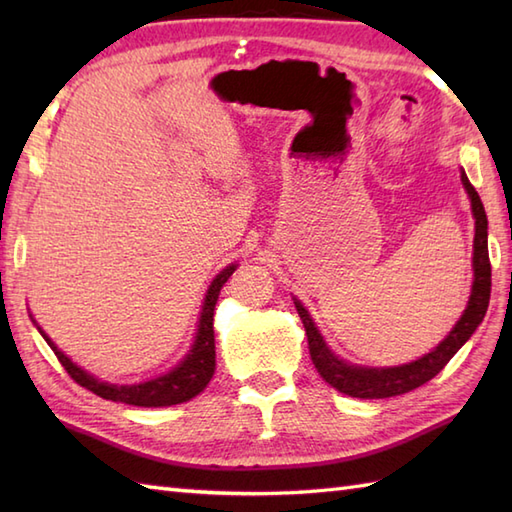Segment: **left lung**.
Instances as JSON below:
<instances>
[{
  "label": "left lung",
  "mask_w": 512,
  "mask_h": 512,
  "mask_svg": "<svg viewBox=\"0 0 512 512\" xmlns=\"http://www.w3.org/2000/svg\"><path fill=\"white\" fill-rule=\"evenodd\" d=\"M462 184L466 193L471 198V209L475 217V239H473V288H471V299L469 306H466L460 321L455 323V328L449 332L447 339H444L436 350L424 354L422 358L407 365L398 367H361V365H350L341 361L339 356L332 354V350L325 345L323 336L319 334L317 325L310 319L308 310L301 306V301L295 299V308L303 321V328H306L308 336V347H310V358L317 372L325 383L339 389L341 394H347L352 398H391L407 394V391L416 389L427 383L440 369H444L453 354L460 350V347L471 339V334L477 330V325L482 323L488 299H491V259H488V220L484 204L477 195L475 187L466 178L462 171Z\"/></svg>",
  "instance_id": "1"
}]
</instances>
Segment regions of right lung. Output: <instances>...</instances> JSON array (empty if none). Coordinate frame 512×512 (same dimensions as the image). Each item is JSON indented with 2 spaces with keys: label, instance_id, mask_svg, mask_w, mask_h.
I'll list each match as a JSON object with an SVG mask.
<instances>
[{
  "label": "right lung",
  "instance_id": "1",
  "mask_svg": "<svg viewBox=\"0 0 512 512\" xmlns=\"http://www.w3.org/2000/svg\"><path fill=\"white\" fill-rule=\"evenodd\" d=\"M237 266L231 264L226 266L220 275H217L209 290H206L204 297V306L200 312V323H198V334H195V341L191 345L189 354L184 356V361L173 367L169 374L151 378L147 383L140 385H110L103 383V380L90 376L88 372H83L79 365H74L68 356H65L61 350H57L43 330L39 328L43 339L48 341L52 347V352L57 354L59 363L65 367V372L70 374L74 383H79L81 387L90 389L92 394L101 396L105 400L112 402H125V405H134V407H171V405H180V402H187L193 396H198L200 391L209 385V380L213 378L215 372V334H213V310L217 297H220L222 286L228 281V277L233 275V270Z\"/></svg>",
  "mask_w": 512,
  "mask_h": 512
}]
</instances>
